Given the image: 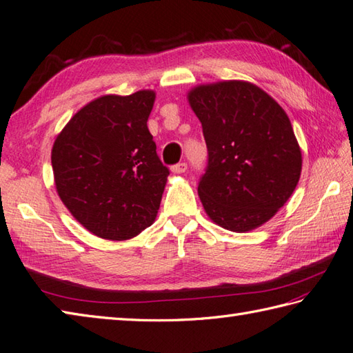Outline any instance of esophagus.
I'll list each match as a JSON object with an SVG mask.
<instances>
[{
	"mask_svg": "<svg viewBox=\"0 0 353 353\" xmlns=\"http://www.w3.org/2000/svg\"><path fill=\"white\" fill-rule=\"evenodd\" d=\"M186 167H188V165H186V162H179L176 165H172L171 171L176 172V174H182V172L186 171Z\"/></svg>",
	"mask_w": 353,
	"mask_h": 353,
	"instance_id": "esophagus-1",
	"label": "esophagus"
}]
</instances>
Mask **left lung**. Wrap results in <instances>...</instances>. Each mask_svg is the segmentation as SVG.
<instances>
[{"mask_svg":"<svg viewBox=\"0 0 353 353\" xmlns=\"http://www.w3.org/2000/svg\"><path fill=\"white\" fill-rule=\"evenodd\" d=\"M188 101L208 148L197 188L206 214L234 232L263 225L288 202L301 174V151L285 110L243 81L199 85Z\"/></svg>","mask_w":353,"mask_h":353,"instance_id":"1","label":"left lung"}]
</instances>
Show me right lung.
<instances>
[{
  "mask_svg": "<svg viewBox=\"0 0 353 353\" xmlns=\"http://www.w3.org/2000/svg\"><path fill=\"white\" fill-rule=\"evenodd\" d=\"M156 94H107L81 108L52 150L54 185L78 222L107 240L151 226L170 170L147 127Z\"/></svg>",
  "mask_w": 353,
  "mask_h": 353,
  "instance_id": "right-lung-1",
  "label": "right lung"
}]
</instances>
